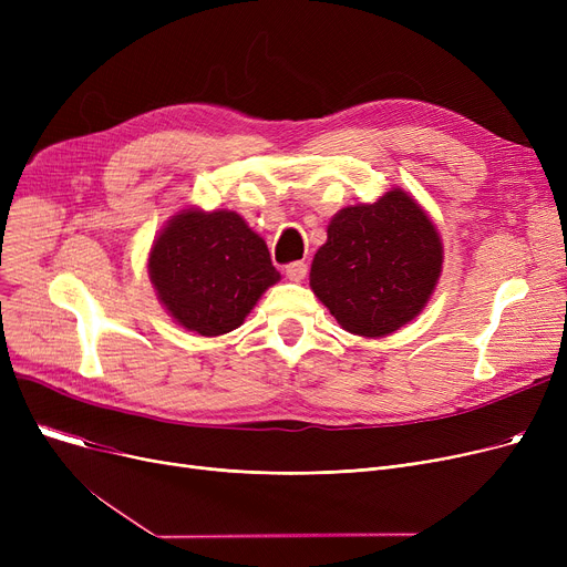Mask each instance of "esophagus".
Masks as SVG:
<instances>
[{"label": "esophagus", "instance_id": "34e87169", "mask_svg": "<svg viewBox=\"0 0 567 567\" xmlns=\"http://www.w3.org/2000/svg\"><path fill=\"white\" fill-rule=\"evenodd\" d=\"M285 276L291 280V282H301L306 280L308 276V264L306 261H291L285 266Z\"/></svg>", "mask_w": 567, "mask_h": 567}]
</instances>
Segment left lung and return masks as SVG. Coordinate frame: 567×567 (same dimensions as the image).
<instances>
[{"mask_svg": "<svg viewBox=\"0 0 567 567\" xmlns=\"http://www.w3.org/2000/svg\"><path fill=\"white\" fill-rule=\"evenodd\" d=\"M326 231L310 287L344 331L389 336L425 308L441 276L443 246L411 195L393 188L374 204L347 206Z\"/></svg>", "mask_w": 567, "mask_h": 567, "instance_id": "left-lung-1", "label": "left lung"}]
</instances>
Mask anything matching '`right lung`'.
<instances>
[{
  "label": "right lung",
  "instance_id": "obj_1",
  "mask_svg": "<svg viewBox=\"0 0 567 567\" xmlns=\"http://www.w3.org/2000/svg\"><path fill=\"white\" fill-rule=\"evenodd\" d=\"M148 278L184 329L214 338L238 329L280 274L241 216L186 208L154 241Z\"/></svg>",
  "mask_w": 567,
  "mask_h": 567
}]
</instances>
